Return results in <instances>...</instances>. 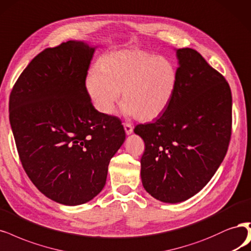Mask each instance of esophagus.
<instances>
[{"instance_id": "obj_1", "label": "esophagus", "mask_w": 251, "mask_h": 251, "mask_svg": "<svg viewBox=\"0 0 251 251\" xmlns=\"http://www.w3.org/2000/svg\"><path fill=\"white\" fill-rule=\"evenodd\" d=\"M124 126H125V131H126V135H129L133 133V126L131 124H127V123H125L124 124Z\"/></svg>"}]
</instances>
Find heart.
I'll use <instances>...</instances> for the list:
<instances>
[{
  "label": "heart",
  "instance_id": "b5f03b06",
  "mask_svg": "<svg viewBox=\"0 0 251 251\" xmlns=\"http://www.w3.org/2000/svg\"><path fill=\"white\" fill-rule=\"evenodd\" d=\"M177 80V70L170 60L141 50H120L90 68L85 86L100 113L111 114L123 91V113L151 122L169 107Z\"/></svg>",
  "mask_w": 251,
  "mask_h": 251
}]
</instances>
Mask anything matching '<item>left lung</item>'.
<instances>
[{
    "label": "left lung",
    "instance_id": "left-lung-1",
    "mask_svg": "<svg viewBox=\"0 0 251 251\" xmlns=\"http://www.w3.org/2000/svg\"><path fill=\"white\" fill-rule=\"evenodd\" d=\"M178 80L169 107L152 124L138 125L145 151L141 179L163 202L192 197L226 157L231 135V92L224 76L193 49L176 50Z\"/></svg>",
    "mask_w": 251,
    "mask_h": 251
}]
</instances>
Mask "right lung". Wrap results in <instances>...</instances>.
<instances>
[{"label": "right lung", "instance_id": "right-lung-1", "mask_svg": "<svg viewBox=\"0 0 251 251\" xmlns=\"http://www.w3.org/2000/svg\"><path fill=\"white\" fill-rule=\"evenodd\" d=\"M94 50L75 40L46 49L10 93V125L25 174L42 194L65 205L101 191L110 160L126 139L120 120L96 110L86 90Z\"/></svg>", "mask_w": 251, "mask_h": 251}]
</instances>
